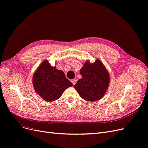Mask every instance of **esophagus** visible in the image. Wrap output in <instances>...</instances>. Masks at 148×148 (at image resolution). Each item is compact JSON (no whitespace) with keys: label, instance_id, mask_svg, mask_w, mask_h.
I'll return each mask as SVG.
<instances>
[{"label":"esophagus","instance_id":"obj_1","mask_svg":"<svg viewBox=\"0 0 148 148\" xmlns=\"http://www.w3.org/2000/svg\"><path fill=\"white\" fill-rule=\"evenodd\" d=\"M71 82L72 83H73V85H74L75 83H76V82H77V80H75V79H72L71 80Z\"/></svg>","mask_w":148,"mask_h":148}]
</instances>
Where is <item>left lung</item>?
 Here are the masks:
<instances>
[{
	"instance_id": "8db88e82",
	"label": "left lung",
	"mask_w": 148,
	"mask_h": 148,
	"mask_svg": "<svg viewBox=\"0 0 148 148\" xmlns=\"http://www.w3.org/2000/svg\"><path fill=\"white\" fill-rule=\"evenodd\" d=\"M82 79L74 86L80 97L92 102L103 97L110 85V75L103 63L98 59L94 63L86 60L80 69Z\"/></svg>"
}]
</instances>
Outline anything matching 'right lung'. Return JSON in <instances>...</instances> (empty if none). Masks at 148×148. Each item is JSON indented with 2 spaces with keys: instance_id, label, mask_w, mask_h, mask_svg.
Returning a JSON list of instances; mask_svg holds the SVG:
<instances>
[{
  "instance_id": "add662e5",
  "label": "right lung",
  "mask_w": 148,
  "mask_h": 148,
  "mask_svg": "<svg viewBox=\"0 0 148 148\" xmlns=\"http://www.w3.org/2000/svg\"><path fill=\"white\" fill-rule=\"evenodd\" d=\"M33 84L37 94L47 101L59 99L68 88L73 85L61 70L52 66L48 60H43L36 70Z\"/></svg>"
}]
</instances>
